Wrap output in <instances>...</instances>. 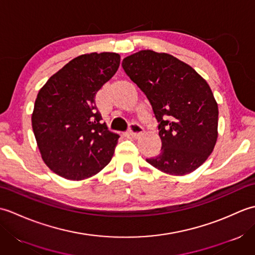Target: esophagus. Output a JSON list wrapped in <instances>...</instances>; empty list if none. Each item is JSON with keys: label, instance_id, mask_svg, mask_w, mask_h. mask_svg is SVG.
Segmentation results:
<instances>
[{"label": "esophagus", "instance_id": "esophagus-1", "mask_svg": "<svg viewBox=\"0 0 255 255\" xmlns=\"http://www.w3.org/2000/svg\"><path fill=\"white\" fill-rule=\"evenodd\" d=\"M143 128L138 124H130L129 126V134L133 138H138L140 134H142Z\"/></svg>", "mask_w": 255, "mask_h": 255}]
</instances>
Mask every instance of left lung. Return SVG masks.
Listing matches in <instances>:
<instances>
[{"mask_svg": "<svg viewBox=\"0 0 255 255\" xmlns=\"http://www.w3.org/2000/svg\"><path fill=\"white\" fill-rule=\"evenodd\" d=\"M122 66L147 96L159 123L161 151L148 163L172 175L196 170L218 137V105L208 83L169 53L141 50L125 58Z\"/></svg>", "mask_w": 255, "mask_h": 255, "instance_id": "left-lung-1", "label": "left lung"}]
</instances>
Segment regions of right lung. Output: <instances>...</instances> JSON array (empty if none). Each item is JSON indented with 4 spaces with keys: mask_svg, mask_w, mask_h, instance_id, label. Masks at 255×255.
<instances>
[{
    "mask_svg": "<svg viewBox=\"0 0 255 255\" xmlns=\"http://www.w3.org/2000/svg\"><path fill=\"white\" fill-rule=\"evenodd\" d=\"M115 52L72 59L40 89L31 116L41 158L56 174L80 181L110 163L119 136L108 130L95 94L119 68Z\"/></svg>",
    "mask_w": 255,
    "mask_h": 255,
    "instance_id": "right-lung-1",
    "label": "right lung"
}]
</instances>
